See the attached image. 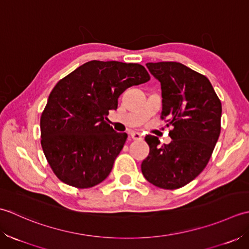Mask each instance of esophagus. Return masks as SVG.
Returning <instances> with one entry per match:
<instances>
[{
    "label": "esophagus",
    "mask_w": 249,
    "mask_h": 249,
    "mask_svg": "<svg viewBox=\"0 0 249 249\" xmlns=\"http://www.w3.org/2000/svg\"><path fill=\"white\" fill-rule=\"evenodd\" d=\"M131 138H132V140H134V141H142V140H143V136H142L140 133H136V132H132Z\"/></svg>",
    "instance_id": "1"
}]
</instances>
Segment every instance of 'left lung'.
<instances>
[{"label": "left lung", "mask_w": 249, "mask_h": 249, "mask_svg": "<svg viewBox=\"0 0 249 249\" xmlns=\"http://www.w3.org/2000/svg\"><path fill=\"white\" fill-rule=\"evenodd\" d=\"M161 83L162 114L172 142L147 135L149 155L142 173L150 184L175 190L189 184L209 163L220 134L221 102L204 75L178 62L147 63Z\"/></svg>", "instance_id": "obj_1"}]
</instances>
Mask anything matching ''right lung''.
Wrapping results in <instances>:
<instances>
[{
	"mask_svg": "<svg viewBox=\"0 0 249 249\" xmlns=\"http://www.w3.org/2000/svg\"><path fill=\"white\" fill-rule=\"evenodd\" d=\"M150 79L143 65L92 60L59 80L40 116V144L58 178L91 188L113 169L128 135L106 120L125 89Z\"/></svg>",
	"mask_w": 249,
	"mask_h": 249,
	"instance_id": "obj_1",
	"label": "right lung"
}]
</instances>
